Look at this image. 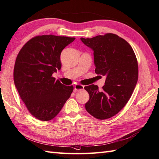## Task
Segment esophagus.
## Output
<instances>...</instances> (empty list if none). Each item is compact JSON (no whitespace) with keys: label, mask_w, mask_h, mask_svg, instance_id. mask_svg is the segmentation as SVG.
<instances>
[{"label":"esophagus","mask_w":159,"mask_h":159,"mask_svg":"<svg viewBox=\"0 0 159 159\" xmlns=\"http://www.w3.org/2000/svg\"><path fill=\"white\" fill-rule=\"evenodd\" d=\"M75 91L83 90V89H84V86L81 85V84H76L75 85Z\"/></svg>","instance_id":"34e87169"}]
</instances>
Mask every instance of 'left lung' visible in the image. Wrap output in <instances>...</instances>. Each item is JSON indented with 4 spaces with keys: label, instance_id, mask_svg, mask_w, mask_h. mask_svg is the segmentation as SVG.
<instances>
[{
    "label": "left lung",
    "instance_id": "left-lung-1",
    "mask_svg": "<svg viewBox=\"0 0 159 159\" xmlns=\"http://www.w3.org/2000/svg\"><path fill=\"white\" fill-rule=\"evenodd\" d=\"M80 40L93 51L95 73L106 76L101 91L94 84L84 87L89 94L86 110L98 119H109L131 96L138 79L137 58L129 44L112 33Z\"/></svg>",
    "mask_w": 159,
    "mask_h": 159
}]
</instances>
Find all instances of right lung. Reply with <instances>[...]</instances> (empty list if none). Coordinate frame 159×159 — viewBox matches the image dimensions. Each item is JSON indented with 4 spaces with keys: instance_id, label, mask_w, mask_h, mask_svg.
I'll list each match as a JSON object with an SVG mask.
<instances>
[{
    "instance_id": "add662e5",
    "label": "right lung",
    "mask_w": 159,
    "mask_h": 159,
    "mask_svg": "<svg viewBox=\"0 0 159 159\" xmlns=\"http://www.w3.org/2000/svg\"><path fill=\"white\" fill-rule=\"evenodd\" d=\"M75 39L52 34L37 36L25 43L17 55L15 85L28 111L40 120L56 116L72 93V85L65 86L52 75L61 69L62 50Z\"/></svg>"
}]
</instances>
